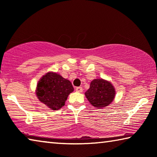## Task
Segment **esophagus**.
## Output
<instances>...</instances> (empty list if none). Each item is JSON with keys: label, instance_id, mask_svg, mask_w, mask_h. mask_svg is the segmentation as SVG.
<instances>
[{"label": "esophagus", "instance_id": "1", "mask_svg": "<svg viewBox=\"0 0 157 157\" xmlns=\"http://www.w3.org/2000/svg\"><path fill=\"white\" fill-rule=\"evenodd\" d=\"M76 91L77 92H83V88H82V87H77L76 88Z\"/></svg>", "mask_w": 157, "mask_h": 157}]
</instances>
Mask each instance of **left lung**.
Returning <instances> with one entry per match:
<instances>
[{
    "instance_id": "obj_1",
    "label": "left lung",
    "mask_w": 157,
    "mask_h": 157,
    "mask_svg": "<svg viewBox=\"0 0 157 157\" xmlns=\"http://www.w3.org/2000/svg\"><path fill=\"white\" fill-rule=\"evenodd\" d=\"M115 94L113 85L103 78L94 79L90 83V88L85 93L91 105L98 109L109 105L113 101Z\"/></svg>"
}]
</instances>
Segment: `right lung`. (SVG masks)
I'll use <instances>...</instances> for the list:
<instances>
[{
    "mask_svg": "<svg viewBox=\"0 0 157 157\" xmlns=\"http://www.w3.org/2000/svg\"><path fill=\"white\" fill-rule=\"evenodd\" d=\"M74 91L71 82L53 71L48 72L38 82L36 94L40 102L53 110L63 105L69 94Z\"/></svg>",
    "mask_w": 157,
    "mask_h": 157,
    "instance_id": "right-lung-1",
    "label": "right lung"
}]
</instances>
